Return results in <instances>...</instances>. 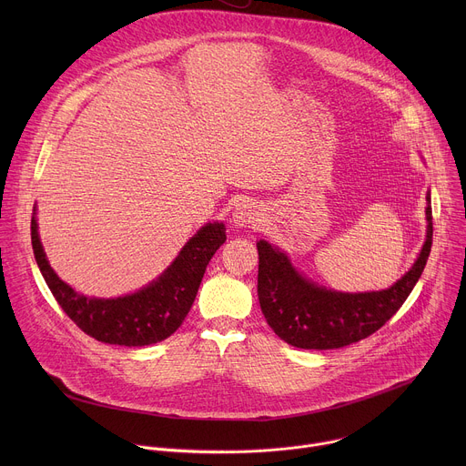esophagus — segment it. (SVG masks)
<instances>
[{
    "instance_id": "esophagus-1",
    "label": "esophagus",
    "mask_w": 466,
    "mask_h": 466,
    "mask_svg": "<svg viewBox=\"0 0 466 466\" xmlns=\"http://www.w3.org/2000/svg\"><path fill=\"white\" fill-rule=\"evenodd\" d=\"M259 210L254 203H241L236 212H234V223L238 227H252V225H258L259 223Z\"/></svg>"
}]
</instances>
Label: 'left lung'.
Wrapping results in <instances>:
<instances>
[{
	"instance_id": "left-lung-1",
	"label": "left lung",
	"mask_w": 466,
	"mask_h": 466,
	"mask_svg": "<svg viewBox=\"0 0 466 466\" xmlns=\"http://www.w3.org/2000/svg\"><path fill=\"white\" fill-rule=\"evenodd\" d=\"M430 203V195L426 197ZM428 236L413 268L394 286L372 293H339L302 279L288 256L258 241V299L275 334L297 349L328 350L358 343L380 329L402 308L419 282L431 250V207L426 208Z\"/></svg>"
}]
</instances>
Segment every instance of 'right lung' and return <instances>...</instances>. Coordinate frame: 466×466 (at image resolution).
<instances>
[{
	"label": "right lung",
	"mask_w": 466,
	"mask_h": 466,
	"mask_svg": "<svg viewBox=\"0 0 466 466\" xmlns=\"http://www.w3.org/2000/svg\"><path fill=\"white\" fill-rule=\"evenodd\" d=\"M223 223H208L180 250L167 271L138 293L119 299H88L64 284L44 254L36 219H31V243L40 273L55 300L86 336L121 347L164 341L184 322L205 277L207 265L225 243Z\"/></svg>",
	"instance_id": "1"
}]
</instances>
